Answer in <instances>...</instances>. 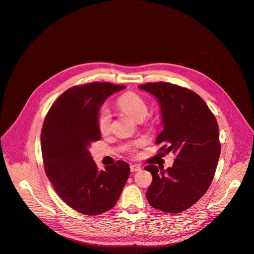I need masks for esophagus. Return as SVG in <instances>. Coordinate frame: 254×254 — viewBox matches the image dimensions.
<instances>
[{
	"label": "esophagus",
	"mask_w": 254,
	"mask_h": 254,
	"mask_svg": "<svg viewBox=\"0 0 254 254\" xmlns=\"http://www.w3.org/2000/svg\"><path fill=\"white\" fill-rule=\"evenodd\" d=\"M141 168H140V166L139 165H136V164H134V165H131L130 166V170H131V172H137V171H139Z\"/></svg>",
	"instance_id": "1"
}]
</instances>
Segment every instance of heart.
<instances>
[{"instance_id":"b5f03b06","label":"heart","mask_w":254,"mask_h":254,"mask_svg":"<svg viewBox=\"0 0 254 254\" xmlns=\"http://www.w3.org/2000/svg\"><path fill=\"white\" fill-rule=\"evenodd\" d=\"M119 108L135 121L144 120L148 114V106L145 100L134 93H126L118 99ZM98 127L101 133H107L110 129L111 114L106 107L100 108L97 118Z\"/></svg>"}]
</instances>
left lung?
<instances>
[{
  "instance_id": "obj_1",
  "label": "left lung",
  "mask_w": 254,
  "mask_h": 254,
  "mask_svg": "<svg viewBox=\"0 0 254 254\" xmlns=\"http://www.w3.org/2000/svg\"><path fill=\"white\" fill-rule=\"evenodd\" d=\"M139 89L154 96L160 107L162 131L156 144L176 154L174 164L147 166L152 184L146 196L152 207L178 214L205 194L214 178L221 145L215 116L196 93L167 82L146 83Z\"/></svg>"
}]
</instances>
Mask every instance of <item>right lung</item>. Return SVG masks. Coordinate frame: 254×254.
Wrapping results in <instances>:
<instances>
[{"instance_id":"1","label":"right lung","mask_w":254,"mask_h":254,"mask_svg":"<svg viewBox=\"0 0 254 254\" xmlns=\"http://www.w3.org/2000/svg\"><path fill=\"white\" fill-rule=\"evenodd\" d=\"M124 85L93 82L70 87L50 108L40 144L46 174L65 203L83 215L113 208L130 174L127 162L99 170L88 148L101 138L98 113L104 101Z\"/></svg>"}]
</instances>
